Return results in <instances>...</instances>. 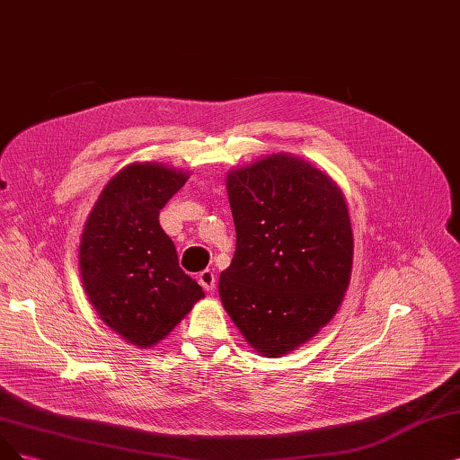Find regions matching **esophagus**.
<instances>
[{"instance_id":"esophagus-1","label":"esophagus","mask_w":460,"mask_h":460,"mask_svg":"<svg viewBox=\"0 0 460 460\" xmlns=\"http://www.w3.org/2000/svg\"><path fill=\"white\" fill-rule=\"evenodd\" d=\"M198 281L201 288L208 291V293H213L215 291V285H217V276L213 270H203L199 276H198Z\"/></svg>"}]
</instances>
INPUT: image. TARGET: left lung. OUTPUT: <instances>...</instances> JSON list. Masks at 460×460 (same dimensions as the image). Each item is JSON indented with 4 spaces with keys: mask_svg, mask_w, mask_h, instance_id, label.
I'll return each mask as SVG.
<instances>
[{
    "mask_svg": "<svg viewBox=\"0 0 460 460\" xmlns=\"http://www.w3.org/2000/svg\"><path fill=\"white\" fill-rule=\"evenodd\" d=\"M235 252L218 296L255 352L281 358L325 327L350 285L354 235L342 190L298 155L228 171Z\"/></svg>",
    "mask_w": 460,
    "mask_h": 460,
    "instance_id": "left-lung-1",
    "label": "left lung"
}]
</instances>
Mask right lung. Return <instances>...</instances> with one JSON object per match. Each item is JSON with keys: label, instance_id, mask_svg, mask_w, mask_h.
Wrapping results in <instances>:
<instances>
[{"label": "right lung", "instance_id": "obj_1", "mask_svg": "<svg viewBox=\"0 0 460 460\" xmlns=\"http://www.w3.org/2000/svg\"><path fill=\"white\" fill-rule=\"evenodd\" d=\"M188 172L155 162L123 167L104 186L79 237V274L91 306L137 348L164 341L205 296L179 266L160 209Z\"/></svg>", "mask_w": 460, "mask_h": 460}]
</instances>
